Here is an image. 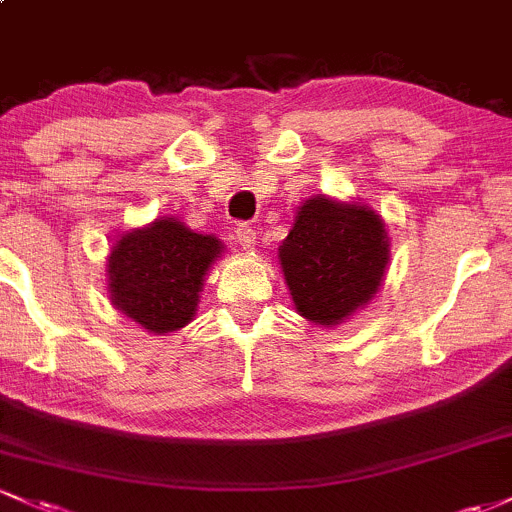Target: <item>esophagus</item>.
I'll return each mask as SVG.
<instances>
[{"mask_svg":"<svg viewBox=\"0 0 512 512\" xmlns=\"http://www.w3.org/2000/svg\"><path fill=\"white\" fill-rule=\"evenodd\" d=\"M235 240H238V245L243 247V250H255L257 245V233L252 230V226H238L235 228Z\"/></svg>","mask_w":512,"mask_h":512,"instance_id":"34e87169","label":"esophagus"}]
</instances>
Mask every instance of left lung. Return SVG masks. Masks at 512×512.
Masks as SVG:
<instances>
[{
  "label": "left lung",
  "mask_w": 512,
  "mask_h": 512,
  "mask_svg": "<svg viewBox=\"0 0 512 512\" xmlns=\"http://www.w3.org/2000/svg\"><path fill=\"white\" fill-rule=\"evenodd\" d=\"M391 260L384 218L362 201L311 196L279 245L286 289L296 313L335 328L381 289Z\"/></svg>",
  "instance_id": "obj_1"
}]
</instances>
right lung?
<instances>
[{"mask_svg":"<svg viewBox=\"0 0 512 512\" xmlns=\"http://www.w3.org/2000/svg\"><path fill=\"white\" fill-rule=\"evenodd\" d=\"M223 250L216 235L196 233L174 216L123 230L106 255L109 299L148 333H174L194 320L206 274Z\"/></svg>","mask_w":512,"mask_h":512,"instance_id":"right-lung-1","label":"right lung"}]
</instances>
